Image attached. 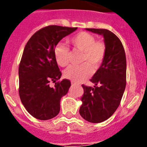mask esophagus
Wrapping results in <instances>:
<instances>
[{"label":"esophagus","mask_w":147,"mask_h":147,"mask_svg":"<svg viewBox=\"0 0 147 147\" xmlns=\"http://www.w3.org/2000/svg\"><path fill=\"white\" fill-rule=\"evenodd\" d=\"M71 85H76V83H75L74 82H71Z\"/></svg>","instance_id":"esophagus-1"}]
</instances>
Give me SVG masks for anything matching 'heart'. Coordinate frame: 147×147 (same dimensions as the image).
Returning a JSON list of instances; mask_svg holds the SVG:
<instances>
[{
	"label": "heart",
	"instance_id": "b5f03b06",
	"mask_svg": "<svg viewBox=\"0 0 147 147\" xmlns=\"http://www.w3.org/2000/svg\"><path fill=\"white\" fill-rule=\"evenodd\" d=\"M74 50L83 52L80 66H70L65 71L64 76L75 82H82L91 76L93 66L98 68L102 64L107 54V46L102 40H96L92 34L81 32L69 39ZM54 57L57 64L65 67L69 62V50L63 44L59 43L54 49Z\"/></svg>",
	"mask_w": 147,
	"mask_h": 147
}]
</instances>
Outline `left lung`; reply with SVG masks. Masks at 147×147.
<instances>
[{
	"mask_svg": "<svg viewBox=\"0 0 147 147\" xmlns=\"http://www.w3.org/2000/svg\"><path fill=\"white\" fill-rule=\"evenodd\" d=\"M86 30L103 36L107 54L90 80L94 87L82 85L80 113L88 121L100 123L108 119L120 105L127 83V60L123 45L115 34L103 28Z\"/></svg>",
	"mask_w": 147,
	"mask_h": 147,
	"instance_id": "1",
	"label": "left lung"
}]
</instances>
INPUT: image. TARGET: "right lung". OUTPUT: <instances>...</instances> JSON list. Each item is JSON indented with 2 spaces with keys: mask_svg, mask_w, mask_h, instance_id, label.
I'll use <instances>...</instances> for the list:
<instances>
[{
  "mask_svg": "<svg viewBox=\"0 0 147 147\" xmlns=\"http://www.w3.org/2000/svg\"><path fill=\"white\" fill-rule=\"evenodd\" d=\"M77 28L49 26L35 32L24 48L19 65V95L28 113L40 120H49L57 115L60 100L67 94L71 82L60 79L62 73L54 57L58 42Z\"/></svg>",
  "mask_w": 147,
  "mask_h": 147,
  "instance_id": "add662e5",
  "label": "right lung"
}]
</instances>
